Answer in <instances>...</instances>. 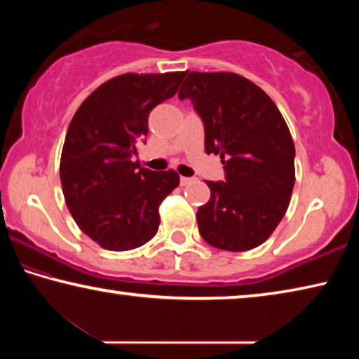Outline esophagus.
<instances>
[{"label":"esophagus","mask_w":359,"mask_h":359,"mask_svg":"<svg viewBox=\"0 0 359 359\" xmlns=\"http://www.w3.org/2000/svg\"><path fill=\"white\" fill-rule=\"evenodd\" d=\"M191 182H193V179H191V177H180V185H184V187L190 185Z\"/></svg>","instance_id":"obj_1"}]
</instances>
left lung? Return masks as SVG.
Returning <instances> with one entry per match:
<instances>
[{"label": "left lung", "mask_w": 359, "mask_h": 359, "mask_svg": "<svg viewBox=\"0 0 359 359\" xmlns=\"http://www.w3.org/2000/svg\"><path fill=\"white\" fill-rule=\"evenodd\" d=\"M179 98L204 123L205 154L220 155L224 182L205 180L210 199L198 209L209 245L258 247L274 233L294 187V144L280 111L258 85L234 72L185 71Z\"/></svg>", "instance_id": "8db88e82"}]
</instances>
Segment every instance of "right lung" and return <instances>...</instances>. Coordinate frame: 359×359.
<instances>
[{
  "mask_svg": "<svg viewBox=\"0 0 359 359\" xmlns=\"http://www.w3.org/2000/svg\"><path fill=\"white\" fill-rule=\"evenodd\" d=\"M185 71L128 72L109 79L85 100L66 133L60 179L72 218L112 252L144 245L160 226V204L180 177L154 172L131 156L149 133V114L172 98Z\"/></svg>",
  "mask_w": 359,
  "mask_h": 359,
  "instance_id": "right-lung-1",
  "label": "right lung"
}]
</instances>
